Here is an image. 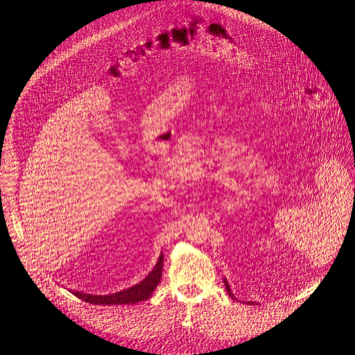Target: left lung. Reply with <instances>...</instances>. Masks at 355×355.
I'll return each mask as SVG.
<instances>
[{"label": "left lung", "instance_id": "8db88e82", "mask_svg": "<svg viewBox=\"0 0 355 355\" xmlns=\"http://www.w3.org/2000/svg\"><path fill=\"white\" fill-rule=\"evenodd\" d=\"M223 282H225V286H226V291L229 292V296L232 297V299H236L234 297V295H233V292H232V289H230V285H229V282H227V279H223ZM247 305H254V302H247Z\"/></svg>", "mask_w": 355, "mask_h": 355}]
</instances>
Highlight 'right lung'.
<instances>
[{"label":"right lung","instance_id":"right-lung-1","mask_svg":"<svg viewBox=\"0 0 355 355\" xmlns=\"http://www.w3.org/2000/svg\"><path fill=\"white\" fill-rule=\"evenodd\" d=\"M162 272H163V252L159 257V261L156 263L155 268L148 272V275L140 281L139 284L111 293V295H89V293H83V292H74L71 291L78 299L87 302V303H94V305H104V306H111V305H133V303L147 300L151 293L155 292L156 286L159 285L162 279Z\"/></svg>","mask_w":355,"mask_h":355}]
</instances>
